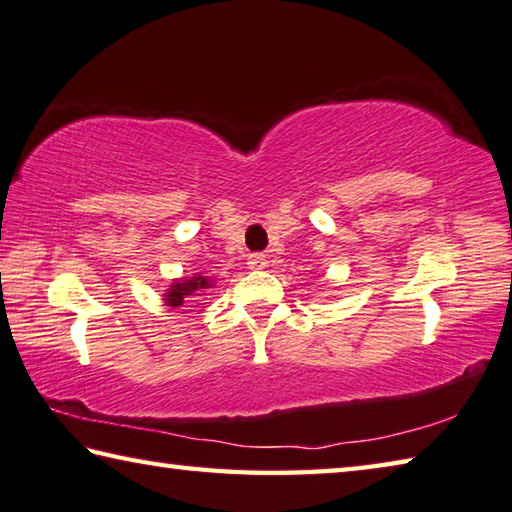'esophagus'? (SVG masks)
<instances>
[{"instance_id":"1","label":"esophagus","mask_w":512,"mask_h":512,"mask_svg":"<svg viewBox=\"0 0 512 512\" xmlns=\"http://www.w3.org/2000/svg\"><path fill=\"white\" fill-rule=\"evenodd\" d=\"M247 265H249V269H263L267 265V260L263 254H252L247 260Z\"/></svg>"}]
</instances>
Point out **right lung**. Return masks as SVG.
<instances>
[{"mask_svg": "<svg viewBox=\"0 0 512 512\" xmlns=\"http://www.w3.org/2000/svg\"><path fill=\"white\" fill-rule=\"evenodd\" d=\"M209 287V281L205 276H194L191 281H180V283H173L171 289L167 292V305L171 307H178L182 303H189L194 296H200L198 292L202 289Z\"/></svg>", "mask_w": 512, "mask_h": 512, "instance_id": "1", "label": "right lung"}]
</instances>
